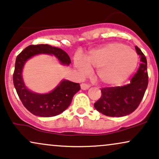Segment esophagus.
Returning a JSON list of instances; mask_svg holds the SVG:
<instances>
[{"mask_svg":"<svg viewBox=\"0 0 159 159\" xmlns=\"http://www.w3.org/2000/svg\"><path fill=\"white\" fill-rule=\"evenodd\" d=\"M89 88H90V85H89V84H87V83L81 84V89H83V90H87V89H89Z\"/></svg>","mask_w":159,"mask_h":159,"instance_id":"34e87169","label":"esophagus"}]
</instances>
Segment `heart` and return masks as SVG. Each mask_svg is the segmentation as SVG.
I'll return each mask as SVG.
<instances>
[{
    "label": "heart",
    "instance_id": "b5f03b06",
    "mask_svg": "<svg viewBox=\"0 0 159 159\" xmlns=\"http://www.w3.org/2000/svg\"><path fill=\"white\" fill-rule=\"evenodd\" d=\"M139 56L134 50L119 42L106 44L91 50L85 60L76 57V68L82 75H87L91 68L96 69L97 80L104 85H119L135 71Z\"/></svg>",
    "mask_w": 159,
    "mask_h": 159
}]
</instances>
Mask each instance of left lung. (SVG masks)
I'll return each instance as SVG.
<instances>
[{
    "instance_id": "obj_1",
    "label": "left lung",
    "mask_w": 159,
    "mask_h": 159,
    "mask_svg": "<svg viewBox=\"0 0 159 159\" xmlns=\"http://www.w3.org/2000/svg\"><path fill=\"white\" fill-rule=\"evenodd\" d=\"M135 50L141 63L130 83L124 86L101 89V97L94 106L102 115L118 117L126 116L133 112L141 103L148 85L147 61L144 54L137 46Z\"/></svg>"
}]
</instances>
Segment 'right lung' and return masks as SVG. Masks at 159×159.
<instances>
[{
    "mask_svg": "<svg viewBox=\"0 0 159 159\" xmlns=\"http://www.w3.org/2000/svg\"><path fill=\"white\" fill-rule=\"evenodd\" d=\"M49 54L57 58L61 65L71 63L66 52L49 44L30 45L16 58L13 74V83L24 107L33 115L39 117H53L59 115L70 106L74 95L80 90L79 83L62 80L53 91L48 94H38L27 89L22 77V70L26 61L39 54Z\"/></svg>",
    "mask_w": 159,
    "mask_h": 159,
    "instance_id": "obj_1",
    "label": "right lung"
}]
</instances>
